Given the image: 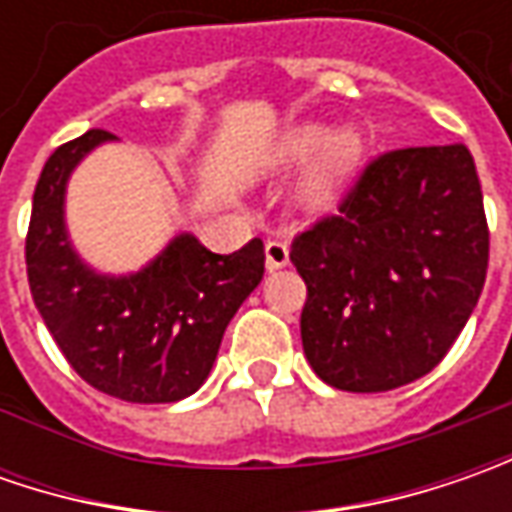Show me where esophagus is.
Segmentation results:
<instances>
[{
  "label": "esophagus",
  "instance_id": "1",
  "mask_svg": "<svg viewBox=\"0 0 512 512\" xmlns=\"http://www.w3.org/2000/svg\"><path fill=\"white\" fill-rule=\"evenodd\" d=\"M267 256V270H279V267H287L290 262V247L287 242H279V239H270L265 245Z\"/></svg>",
  "mask_w": 512,
  "mask_h": 512
}]
</instances>
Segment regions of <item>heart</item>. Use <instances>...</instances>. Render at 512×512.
I'll return each instance as SVG.
<instances>
[{
    "label": "heart",
    "instance_id": "obj_1",
    "mask_svg": "<svg viewBox=\"0 0 512 512\" xmlns=\"http://www.w3.org/2000/svg\"><path fill=\"white\" fill-rule=\"evenodd\" d=\"M362 153V133L356 128L330 133L322 122H302V125L287 128L267 148L265 168L290 170L305 165L310 159L305 176L299 182V202L313 213H325L342 199V193L359 168Z\"/></svg>",
    "mask_w": 512,
    "mask_h": 512
}]
</instances>
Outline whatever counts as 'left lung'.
<instances>
[{
    "label": "left lung",
    "mask_w": 512,
    "mask_h": 512,
    "mask_svg": "<svg viewBox=\"0 0 512 512\" xmlns=\"http://www.w3.org/2000/svg\"><path fill=\"white\" fill-rule=\"evenodd\" d=\"M482 185L464 145L382 153L336 216L296 236L302 344L336 390L416 382L459 339L487 276Z\"/></svg>",
    "instance_id": "left-lung-1"
}]
</instances>
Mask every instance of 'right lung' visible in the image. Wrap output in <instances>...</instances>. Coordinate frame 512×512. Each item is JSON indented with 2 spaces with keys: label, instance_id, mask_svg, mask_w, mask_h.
Returning <instances> with one entry per match:
<instances>
[{
  "label": "right lung",
  "instance_id": "right-lung-1",
  "mask_svg": "<svg viewBox=\"0 0 512 512\" xmlns=\"http://www.w3.org/2000/svg\"><path fill=\"white\" fill-rule=\"evenodd\" d=\"M105 142L108 130L56 148L33 193L25 262L36 310L70 367L122 402H179L205 384L225 327L265 276L262 239L210 253L193 233L128 276L99 273L73 250L65 190L73 168Z\"/></svg>",
  "mask_w": 512,
  "mask_h": 512
}]
</instances>
